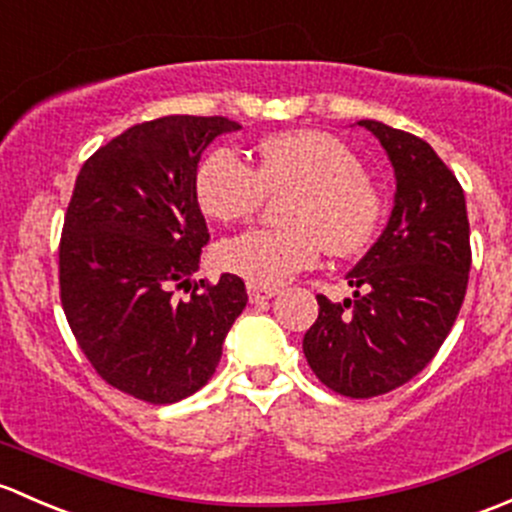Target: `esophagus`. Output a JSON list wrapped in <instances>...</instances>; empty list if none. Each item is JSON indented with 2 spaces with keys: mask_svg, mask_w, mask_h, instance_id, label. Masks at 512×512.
I'll return each mask as SVG.
<instances>
[{
  "mask_svg": "<svg viewBox=\"0 0 512 512\" xmlns=\"http://www.w3.org/2000/svg\"><path fill=\"white\" fill-rule=\"evenodd\" d=\"M246 291H249V300L254 305L266 303V300H271L273 295H276V291H273V288H261V286H249V288H246Z\"/></svg>",
  "mask_w": 512,
  "mask_h": 512,
  "instance_id": "esophagus-1",
  "label": "esophagus"
}]
</instances>
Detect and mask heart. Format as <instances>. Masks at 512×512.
<instances>
[{
    "label": "heart",
    "instance_id": "b5f03b06",
    "mask_svg": "<svg viewBox=\"0 0 512 512\" xmlns=\"http://www.w3.org/2000/svg\"><path fill=\"white\" fill-rule=\"evenodd\" d=\"M288 194L283 229H249L214 251L221 271L271 288L315 266L320 249L333 256L360 251L372 239L382 202L350 147L320 130H293L258 145L256 167L234 150L209 152L197 167L194 194L207 217L246 219L263 197Z\"/></svg>",
    "mask_w": 512,
    "mask_h": 512
}]
</instances>
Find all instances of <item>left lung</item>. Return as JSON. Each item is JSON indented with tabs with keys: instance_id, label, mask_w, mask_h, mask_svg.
Here are the masks:
<instances>
[{
	"instance_id": "1",
	"label": "left lung",
	"mask_w": 512,
	"mask_h": 512,
	"mask_svg": "<svg viewBox=\"0 0 512 512\" xmlns=\"http://www.w3.org/2000/svg\"><path fill=\"white\" fill-rule=\"evenodd\" d=\"M387 152L394 207L365 256L347 271L352 298L318 295L303 337L315 377L352 399L377 397L419 374L461 310L471 268L466 197L434 147L377 120H360Z\"/></svg>"
}]
</instances>
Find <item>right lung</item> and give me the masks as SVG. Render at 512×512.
I'll list each match as a JSON object with an SVG mask.
<instances>
[{
  "instance_id": "1",
  "label": "right lung",
  "mask_w": 512,
  "mask_h": 512,
  "mask_svg": "<svg viewBox=\"0 0 512 512\" xmlns=\"http://www.w3.org/2000/svg\"><path fill=\"white\" fill-rule=\"evenodd\" d=\"M239 128L221 115L133 125L76 177L59 249L63 313L100 377L142 402L172 404L202 389L249 300L231 273L214 286L189 281L209 244L197 165ZM179 287L193 293L177 299Z\"/></svg>"
}]
</instances>
